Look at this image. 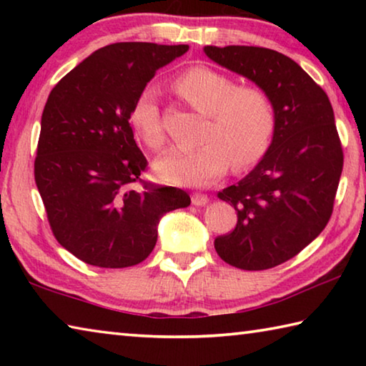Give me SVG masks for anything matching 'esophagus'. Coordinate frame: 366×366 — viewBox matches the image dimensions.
I'll list each match as a JSON object with an SVG mask.
<instances>
[{
    "mask_svg": "<svg viewBox=\"0 0 366 366\" xmlns=\"http://www.w3.org/2000/svg\"><path fill=\"white\" fill-rule=\"evenodd\" d=\"M192 203L197 207H202V205H207L208 203V195L205 194H194L192 195Z\"/></svg>",
    "mask_w": 366,
    "mask_h": 366,
    "instance_id": "1",
    "label": "esophagus"
}]
</instances>
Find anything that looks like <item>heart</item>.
Segmentation results:
<instances>
[{
    "mask_svg": "<svg viewBox=\"0 0 366 366\" xmlns=\"http://www.w3.org/2000/svg\"><path fill=\"white\" fill-rule=\"evenodd\" d=\"M174 90L198 113L207 116L202 147L171 150L157 159L154 171L164 181L179 185H208L224 174L255 164L269 148L276 132V108L272 98L259 86L242 85L207 66H194L179 74ZM135 134L152 150L166 144L158 92L145 86L131 109Z\"/></svg>",
    "mask_w": 366,
    "mask_h": 366,
    "instance_id": "b5f03b06",
    "label": "heart"
}]
</instances>
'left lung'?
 Wrapping results in <instances>:
<instances>
[{
    "mask_svg": "<svg viewBox=\"0 0 366 366\" xmlns=\"http://www.w3.org/2000/svg\"><path fill=\"white\" fill-rule=\"evenodd\" d=\"M214 63L268 92L276 132L262 161L242 181L218 192L237 224L214 239L227 264L262 271L294 258L330 221L344 166L326 92L282 53L259 46H205Z\"/></svg>",
    "mask_w": 366,
    "mask_h": 366,
    "instance_id": "1",
    "label": "left lung"
}]
</instances>
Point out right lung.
<instances>
[{
	"label": "right lung",
	"instance_id": "add662e5",
	"mask_svg": "<svg viewBox=\"0 0 366 366\" xmlns=\"http://www.w3.org/2000/svg\"><path fill=\"white\" fill-rule=\"evenodd\" d=\"M189 45L121 41L97 49L54 85L34 163L58 242L84 263L129 268L157 244L161 216L190 205L185 190L140 177L148 161L131 109L159 67Z\"/></svg>",
	"mask_w": 366,
	"mask_h": 366
}]
</instances>
